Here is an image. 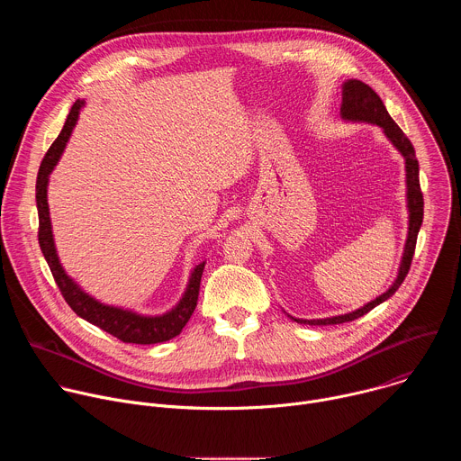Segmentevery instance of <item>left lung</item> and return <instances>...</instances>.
<instances>
[{
	"label": "left lung",
	"mask_w": 461,
	"mask_h": 461,
	"mask_svg": "<svg viewBox=\"0 0 461 461\" xmlns=\"http://www.w3.org/2000/svg\"><path fill=\"white\" fill-rule=\"evenodd\" d=\"M341 118L345 122H363V123H372L381 127V131L384 133V137L388 139V142L400 151V155L405 160V182H407V210H409V231H407V240H405V248H403V257L400 262L398 268V276L393 279V283L388 286L386 292H383L379 297H375L374 301L366 303L365 306L343 313V315H334V317H326V319H297L292 317L294 321L301 322V324H341V322H348L354 321L365 313H368L372 308H375L377 304L384 303L386 299H390L393 294L398 292V288L402 286V283L405 281L409 270H411V262H412V255H414V248H416V239L423 222V194L420 189V164L414 153V148L411 144V140L405 137L403 131L400 129V125L392 120V116L388 114L383 100L374 93L372 87H368L366 84L359 82V80H347L343 84V102H341ZM286 313V312H285Z\"/></svg>",
	"instance_id": "obj_1"
}]
</instances>
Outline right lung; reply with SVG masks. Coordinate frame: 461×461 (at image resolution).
Returning <instances> with one entry per match:
<instances>
[{"mask_svg": "<svg viewBox=\"0 0 461 461\" xmlns=\"http://www.w3.org/2000/svg\"><path fill=\"white\" fill-rule=\"evenodd\" d=\"M86 105V100H77L71 107V113L65 120V125L58 139L49 148L45 158L41 160L38 180H36V206H38V219H40V231L38 240L41 253L47 260V265L52 272V277L68 304L75 310L77 315L86 319L87 322L102 328L104 332L114 336L116 339L123 343H135V345H155L164 343L173 338H176L185 322L189 321L196 299H199V288H201V277L206 267V260L201 265H196L187 279L185 290L180 297V301L167 312L158 315H146L139 313L135 310L105 304L98 299H95L91 294H87L68 272L61 267L54 235H52V224H50V213H49V203H47V187H49V176L54 171L56 164L59 162L65 146H68L73 129L78 122L80 111Z\"/></svg>", "mask_w": 461, "mask_h": 461, "instance_id": "obj_1", "label": "right lung"}]
</instances>
